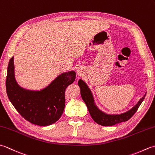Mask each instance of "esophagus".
I'll return each mask as SVG.
<instances>
[{
  "mask_svg": "<svg viewBox=\"0 0 155 155\" xmlns=\"http://www.w3.org/2000/svg\"><path fill=\"white\" fill-rule=\"evenodd\" d=\"M82 72V71H81V70H79V69H78V74H79L80 75H81V74L82 73V72Z\"/></svg>",
  "mask_w": 155,
  "mask_h": 155,
  "instance_id": "34e87169",
  "label": "esophagus"
}]
</instances>
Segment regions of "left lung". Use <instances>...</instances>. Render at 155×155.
I'll return each mask as SVG.
<instances>
[{"label": "left lung", "mask_w": 155, "mask_h": 155, "mask_svg": "<svg viewBox=\"0 0 155 155\" xmlns=\"http://www.w3.org/2000/svg\"><path fill=\"white\" fill-rule=\"evenodd\" d=\"M78 84L81 88V97L86 104L91 117L97 124L102 125V126H113V125L122 123V122L129 120L136 113L139 106L143 103L147 94L145 93L135 106L129 110L120 114H109L104 113L103 111L98 108L97 104H95L93 93L84 81L80 79L78 81Z\"/></svg>", "instance_id": "left-lung-1"}]
</instances>
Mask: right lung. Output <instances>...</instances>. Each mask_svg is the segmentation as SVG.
Segmentation results:
<instances>
[{
  "label": "right lung",
  "mask_w": 155,
  "mask_h": 155,
  "mask_svg": "<svg viewBox=\"0 0 155 155\" xmlns=\"http://www.w3.org/2000/svg\"><path fill=\"white\" fill-rule=\"evenodd\" d=\"M74 71L59 74L47 87L40 91L28 90L19 86L15 75L14 57L9 61L6 79V93L21 116L39 126L56 123L63 113L65 89L75 80Z\"/></svg>",
  "instance_id": "obj_1"
}]
</instances>
